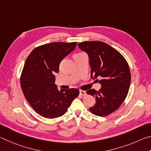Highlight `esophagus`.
Masks as SVG:
<instances>
[{"label": "esophagus", "instance_id": "34e87169", "mask_svg": "<svg viewBox=\"0 0 151 151\" xmlns=\"http://www.w3.org/2000/svg\"><path fill=\"white\" fill-rule=\"evenodd\" d=\"M79 93H80V94L81 96H85L86 95V93H85V91H79Z\"/></svg>", "mask_w": 151, "mask_h": 151}]
</instances>
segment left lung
<instances>
[{"label":"left lung","mask_w":151,"mask_h":151,"mask_svg":"<svg viewBox=\"0 0 151 151\" xmlns=\"http://www.w3.org/2000/svg\"><path fill=\"white\" fill-rule=\"evenodd\" d=\"M78 46L88 55L91 78L101 85L98 91H86L96 98L95 105L89 110L96 116L109 115L119 109L127 96L131 78L129 65L118 50L105 42L85 41Z\"/></svg>","instance_id":"left-lung-1"}]
</instances>
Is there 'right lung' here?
Instances as JSON below:
<instances>
[{
	"label": "right lung",
	"instance_id": "obj_1",
	"mask_svg": "<svg viewBox=\"0 0 151 151\" xmlns=\"http://www.w3.org/2000/svg\"><path fill=\"white\" fill-rule=\"evenodd\" d=\"M77 42H55L35 48L27 57L20 76V85L32 109L43 117L63 115L79 94L77 88L58 91L55 84V73L66 56Z\"/></svg>",
	"mask_w": 151,
	"mask_h": 151
}]
</instances>
